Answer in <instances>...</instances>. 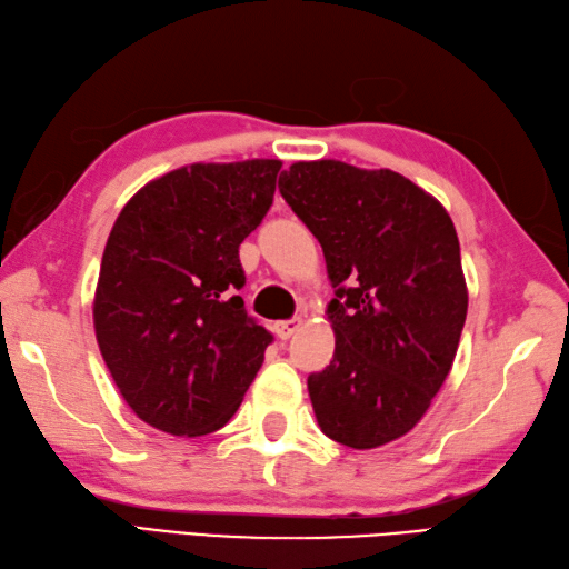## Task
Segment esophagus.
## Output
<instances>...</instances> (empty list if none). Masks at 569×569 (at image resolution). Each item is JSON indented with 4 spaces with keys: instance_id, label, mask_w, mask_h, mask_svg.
I'll return each instance as SVG.
<instances>
[{
    "instance_id": "obj_1",
    "label": "esophagus",
    "mask_w": 569,
    "mask_h": 569,
    "mask_svg": "<svg viewBox=\"0 0 569 569\" xmlns=\"http://www.w3.org/2000/svg\"><path fill=\"white\" fill-rule=\"evenodd\" d=\"M299 326H301V319H299V317L287 319V321H277V323H274V333H277V338L287 340V338H292V336L297 333Z\"/></svg>"
}]
</instances>
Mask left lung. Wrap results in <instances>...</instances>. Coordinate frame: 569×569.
<instances>
[{
	"label": "left lung",
	"mask_w": 569,
	"mask_h": 569,
	"mask_svg": "<svg viewBox=\"0 0 569 569\" xmlns=\"http://www.w3.org/2000/svg\"><path fill=\"white\" fill-rule=\"evenodd\" d=\"M280 192L323 248L333 360L307 387L321 431L356 450L407 436L456 360L467 284L456 226L391 170L295 162Z\"/></svg>",
	"instance_id": "1"
}]
</instances>
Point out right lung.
Segmentation results:
<instances>
[{
	"label": "right lung",
	"instance_id": "1",
	"mask_svg": "<svg viewBox=\"0 0 569 569\" xmlns=\"http://www.w3.org/2000/svg\"><path fill=\"white\" fill-rule=\"evenodd\" d=\"M280 160L194 162L148 182L109 233L94 333L138 419L172 436L229 423L272 333L248 317L238 248L272 207Z\"/></svg>",
	"mask_w": 569,
	"mask_h": 569
}]
</instances>
